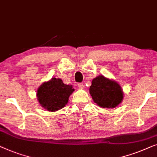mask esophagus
Wrapping results in <instances>:
<instances>
[{"label":"esophagus","instance_id":"34e87169","mask_svg":"<svg viewBox=\"0 0 157 157\" xmlns=\"http://www.w3.org/2000/svg\"><path fill=\"white\" fill-rule=\"evenodd\" d=\"M78 86L79 89H80V90H82L83 88H84V85H83L82 83H79L78 85Z\"/></svg>","mask_w":157,"mask_h":157}]
</instances>
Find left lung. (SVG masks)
Listing matches in <instances>:
<instances>
[{
	"mask_svg": "<svg viewBox=\"0 0 157 157\" xmlns=\"http://www.w3.org/2000/svg\"><path fill=\"white\" fill-rule=\"evenodd\" d=\"M89 91L94 102L102 108H115L124 98V92L120 84L102 75L92 79Z\"/></svg>",
	"mask_w": 157,
	"mask_h": 157,
	"instance_id": "1",
	"label": "left lung"
}]
</instances>
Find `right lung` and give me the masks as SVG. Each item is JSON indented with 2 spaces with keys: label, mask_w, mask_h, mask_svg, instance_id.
Returning <instances> with one entry per match:
<instances>
[{
  "label": "right lung",
  "mask_w": 157,
  "mask_h": 157,
  "mask_svg": "<svg viewBox=\"0 0 157 157\" xmlns=\"http://www.w3.org/2000/svg\"><path fill=\"white\" fill-rule=\"evenodd\" d=\"M74 91L72 85H65L59 78H52L37 88L36 97L42 107L54 112L67 105Z\"/></svg>",
  "instance_id": "obj_1"
}]
</instances>
